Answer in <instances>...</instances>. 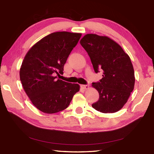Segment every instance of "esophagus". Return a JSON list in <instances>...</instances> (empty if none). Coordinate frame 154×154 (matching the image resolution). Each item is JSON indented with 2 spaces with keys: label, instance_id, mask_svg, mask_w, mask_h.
I'll list each match as a JSON object with an SVG mask.
<instances>
[{
  "label": "esophagus",
  "instance_id": "obj_1",
  "mask_svg": "<svg viewBox=\"0 0 154 154\" xmlns=\"http://www.w3.org/2000/svg\"><path fill=\"white\" fill-rule=\"evenodd\" d=\"M80 87L84 90H86V89L89 88V85H81Z\"/></svg>",
  "mask_w": 154,
  "mask_h": 154
}]
</instances>
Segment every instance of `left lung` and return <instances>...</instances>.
I'll return each instance as SVG.
<instances>
[{
    "instance_id": "1",
    "label": "left lung",
    "mask_w": 154,
    "mask_h": 154,
    "mask_svg": "<svg viewBox=\"0 0 154 154\" xmlns=\"http://www.w3.org/2000/svg\"><path fill=\"white\" fill-rule=\"evenodd\" d=\"M80 44L90 57L95 73L103 70L100 82L92 83V87L100 95L92 107L103 113L119 111L127 102L134 87V71L129 56L117 43L107 36L86 34Z\"/></svg>"
}]
</instances>
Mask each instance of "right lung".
Segmentation results:
<instances>
[{
  "label": "right lung",
  "instance_id": "1",
  "mask_svg": "<svg viewBox=\"0 0 154 154\" xmlns=\"http://www.w3.org/2000/svg\"><path fill=\"white\" fill-rule=\"evenodd\" d=\"M81 36L78 33H52L37 42L26 54L20 70V80L39 111L47 114L63 111L79 91L78 84L57 79L56 75L63 74L64 64Z\"/></svg>",
  "mask_w": 154,
  "mask_h": 154
}]
</instances>
